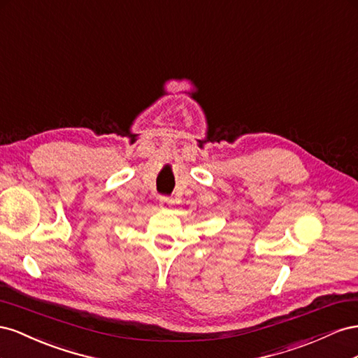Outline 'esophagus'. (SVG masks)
Segmentation results:
<instances>
[{
    "instance_id": "obj_1",
    "label": "esophagus",
    "mask_w": 358,
    "mask_h": 358,
    "mask_svg": "<svg viewBox=\"0 0 358 358\" xmlns=\"http://www.w3.org/2000/svg\"><path fill=\"white\" fill-rule=\"evenodd\" d=\"M172 203H173V201L171 198H168V196H162L160 198V207L162 208H169Z\"/></svg>"
}]
</instances>
